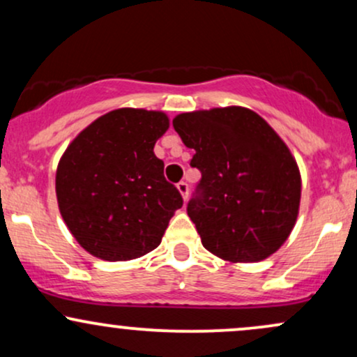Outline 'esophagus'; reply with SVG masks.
Masks as SVG:
<instances>
[{"label":"esophagus","instance_id":"esophagus-1","mask_svg":"<svg viewBox=\"0 0 357 357\" xmlns=\"http://www.w3.org/2000/svg\"><path fill=\"white\" fill-rule=\"evenodd\" d=\"M178 190H179V192H181L184 202H186L188 195H190V186H188V183H184V181L178 183Z\"/></svg>","mask_w":357,"mask_h":357}]
</instances>
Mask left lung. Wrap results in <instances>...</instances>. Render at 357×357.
<instances>
[{"instance_id":"8db88e82","label":"left lung","mask_w":357,"mask_h":357,"mask_svg":"<svg viewBox=\"0 0 357 357\" xmlns=\"http://www.w3.org/2000/svg\"><path fill=\"white\" fill-rule=\"evenodd\" d=\"M173 127L202 173L186 210L203 247L230 261L277 252L296 225L301 173L275 130L243 107L184 112Z\"/></svg>"}]
</instances>
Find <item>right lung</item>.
I'll return each instance as SVG.
<instances>
[{
    "label": "right lung",
    "mask_w": 357,
    "mask_h": 357,
    "mask_svg": "<svg viewBox=\"0 0 357 357\" xmlns=\"http://www.w3.org/2000/svg\"><path fill=\"white\" fill-rule=\"evenodd\" d=\"M166 114L117 109L73 139L56 167L61 218L93 257L132 260L161 243L183 196L165 178L154 144Z\"/></svg>",
    "instance_id": "obj_1"
}]
</instances>
